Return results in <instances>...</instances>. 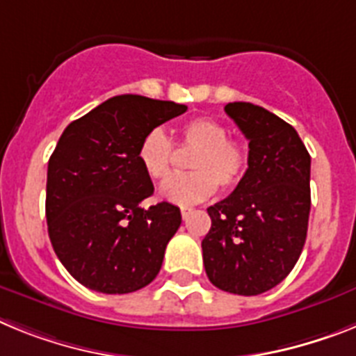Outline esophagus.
Returning <instances> with one entry per match:
<instances>
[{"label":"esophagus","mask_w":356,"mask_h":356,"mask_svg":"<svg viewBox=\"0 0 356 356\" xmlns=\"http://www.w3.org/2000/svg\"><path fill=\"white\" fill-rule=\"evenodd\" d=\"M190 213H192V208H181V217H183V219H188Z\"/></svg>","instance_id":"1"}]
</instances>
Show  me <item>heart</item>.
<instances>
[{
  "label": "heart",
  "instance_id": "1",
  "mask_svg": "<svg viewBox=\"0 0 356 356\" xmlns=\"http://www.w3.org/2000/svg\"><path fill=\"white\" fill-rule=\"evenodd\" d=\"M179 145L195 148L188 166L190 173L172 175L161 186V199L177 206H192L204 201L217 190L237 186L246 172L248 154L241 143L228 139V130L210 118L186 121L179 130ZM173 145L161 128H152L143 136L137 148V161L146 177L161 181L170 173Z\"/></svg>",
  "mask_w": 356,
  "mask_h": 356
}]
</instances>
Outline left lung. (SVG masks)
Masks as SVG:
<instances>
[{"mask_svg": "<svg viewBox=\"0 0 356 356\" xmlns=\"http://www.w3.org/2000/svg\"><path fill=\"white\" fill-rule=\"evenodd\" d=\"M224 110L250 141L248 170L232 195L208 208L202 261L211 284L252 297L282 282L302 253L312 157L297 130L262 106Z\"/></svg>", "mask_w": 356, "mask_h": 356, "instance_id": "left-lung-1", "label": "left lung"}]
</instances>
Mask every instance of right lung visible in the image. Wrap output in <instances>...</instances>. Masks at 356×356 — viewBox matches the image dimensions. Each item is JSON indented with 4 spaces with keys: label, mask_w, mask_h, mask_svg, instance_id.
<instances>
[{
    "label": "right lung",
    "mask_w": 356,
    "mask_h": 356,
    "mask_svg": "<svg viewBox=\"0 0 356 356\" xmlns=\"http://www.w3.org/2000/svg\"><path fill=\"white\" fill-rule=\"evenodd\" d=\"M186 110L173 101L115 95L59 137L47 172L49 237L61 264L88 289L132 293L159 273L181 211L170 202L143 208L154 184L137 148L146 132Z\"/></svg>",
    "instance_id": "obj_1"
}]
</instances>
